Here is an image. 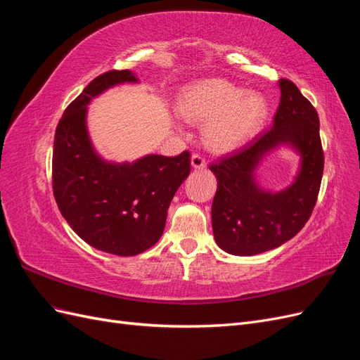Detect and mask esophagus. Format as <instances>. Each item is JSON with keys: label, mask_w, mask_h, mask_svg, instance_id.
Masks as SVG:
<instances>
[{"label": "esophagus", "mask_w": 360, "mask_h": 360, "mask_svg": "<svg viewBox=\"0 0 360 360\" xmlns=\"http://www.w3.org/2000/svg\"><path fill=\"white\" fill-rule=\"evenodd\" d=\"M191 165L193 169H204L207 167V163L201 155H193L191 158Z\"/></svg>", "instance_id": "1"}]
</instances>
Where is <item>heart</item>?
<instances>
[{
	"instance_id": "heart-1",
	"label": "heart",
	"mask_w": 360,
	"mask_h": 360,
	"mask_svg": "<svg viewBox=\"0 0 360 360\" xmlns=\"http://www.w3.org/2000/svg\"><path fill=\"white\" fill-rule=\"evenodd\" d=\"M179 115L191 123H205V144L217 153L245 146L263 127L267 103L258 93L245 91L224 79H202L184 86Z\"/></svg>"
}]
</instances>
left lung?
<instances>
[{"instance_id":"1","label":"left lung","mask_w":360,"mask_h":360,"mask_svg":"<svg viewBox=\"0 0 360 360\" xmlns=\"http://www.w3.org/2000/svg\"><path fill=\"white\" fill-rule=\"evenodd\" d=\"M278 86L281 101L270 130L210 165L217 180L213 236L231 255L250 257L284 245L308 222L317 202L324 167L319 114L291 81L281 79ZM284 146L300 156L297 176L284 190H266L257 180V168Z\"/></svg>"}]
</instances>
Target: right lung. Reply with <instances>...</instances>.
Instances as JSON below:
<instances>
[{
    "label": "right lung",
    "instance_id": "add662e5",
    "mask_svg": "<svg viewBox=\"0 0 360 360\" xmlns=\"http://www.w3.org/2000/svg\"><path fill=\"white\" fill-rule=\"evenodd\" d=\"M130 70L97 76L64 111L53 138L52 188L58 209L85 243L132 257L156 245L168 207L191 172V155H146L134 162L97 153L86 127L90 102L122 84H138Z\"/></svg>",
    "mask_w": 360,
    "mask_h": 360
}]
</instances>
